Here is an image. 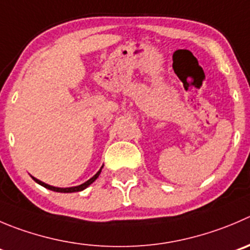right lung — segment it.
<instances>
[{
    "label": "right lung",
    "mask_w": 250,
    "mask_h": 250,
    "mask_svg": "<svg viewBox=\"0 0 250 250\" xmlns=\"http://www.w3.org/2000/svg\"><path fill=\"white\" fill-rule=\"evenodd\" d=\"M102 168H103V167H102ZM102 168H101V169H99L98 172H97L96 174H94L93 177H92L89 180H87V182H84V183H83V184L77 185V187H71V188H56V187H51V185L45 184V183H42V180L37 179V178H34V177H32V178L35 180V182L38 183V184H40V185H42V187L46 188V189L52 190V191H56V192H76V191H82V190H84L85 188L89 187V185H91L92 183H93L94 180H96L97 178L99 177V174H101V172H102Z\"/></svg>",
    "instance_id": "1"
}]
</instances>
